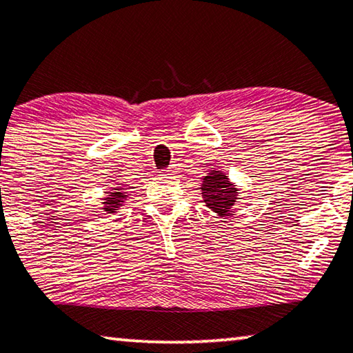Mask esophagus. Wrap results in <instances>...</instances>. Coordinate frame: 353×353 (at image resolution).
I'll use <instances>...</instances> for the list:
<instances>
[{"label":"esophagus","mask_w":353,"mask_h":353,"mask_svg":"<svg viewBox=\"0 0 353 353\" xmlns=\"http://www.w3.org/2000/svg\"><path fill=\"white\" fill-rule=\"evenodd\" d=\"M166 171L170 172V174H176V172L179 171V165H177V163H171V165H170V168H168Z\"/></svg>","instance_id":"obj_1"}]
</instances>
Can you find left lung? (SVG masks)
<instances>
[{
	"label": "left lung",
	"instance_id": "1",
	"mask_svg": "<svg viewBox=\"0 0 353 353\" xmlns=\"http://www.w3.org/2000/svg\"><path fill=\"white\" fill-rule=\"evenodd\" d=\"M199 188L205 205L218 216L228 215V212H231L240 199V192L236 183L231 182L225 171L215 170V168L207 171Z\"/></svg>",
	"mask_w": 353,
	"mask_h": 353
}]
</instances>
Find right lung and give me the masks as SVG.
Listing matches in <instances>:
<instances>
[{
	"label": "right lung",
	"instance_id": "right-lung-1",
	"mask_svg": "<svg viewBox=\"0 0 353 353\" xmlns=\"http://www.w3.org/2000/svg\"><path fill=\"white\" fill-rule=\"evenodd\" d=\"M127 188L128 187L121 185V183H114L110 187L108 192L105 193V198H102V210L105 214H116L125 204L128 198Z\"/></svg>",
	"mask_w": 353,
	"mask_h": 353
}]
</instances>
